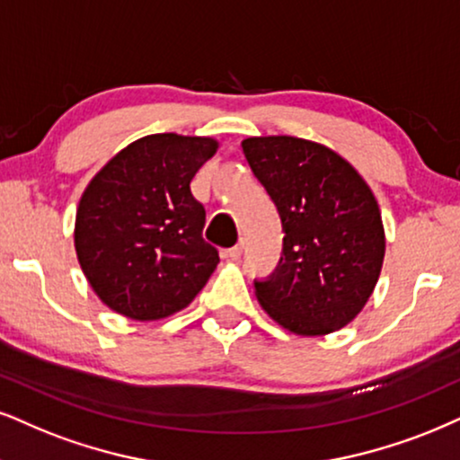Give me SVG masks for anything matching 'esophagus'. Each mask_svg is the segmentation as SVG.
<instances>
[{
    "label": "esophagus",
    "mask_w": 460,
    "mask_h": 460,
    "mask_svg": "<svg viewBox=\"0 0 460 460\" xmlns=\"http://www.w3.org/2000/svg\"><path fill=\"white\" fill-rule=\"evenodd\" d=\"M242 252H243V242H237L234 248H229V250H226V257H229L231 261H240Z\"/></svg>",
    "instance_id": "esophagus-1"
}]
</instances>
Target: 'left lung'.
I'll return each instance as SVG.
<instances>
[{"mask_svg":"<svg viewBox=\"0 0 460 460\" xmlns=\"http://www.w3.org/2000/svg\"><path fill=\"white\" fill-rule=\"evenodd\" d=\"M242 150L284 231L276 271L254 280L259 304L290 333L314 337L346 327L374 293L386 250L367 182L310 139L246 137Z\"/></svg>","mask_w":460,"mask_h":460,"instance_id":"left-lung-1","label":"left lung"}]
</instances>
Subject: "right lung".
<instances>
[{"label":"right lung","instance_id":"1","mask_svg":"<svg viewBox=\"0 0 460 460\" xmlns=\"http://www.w3.org/2000/svg\"><path fill=\"white\" fill-rule=\"evenodd\" d=\"M214 137L155 133L112 156L80 197L74 246L95 295L131 321L184 310L218 265L190 180Z\"/></svg>","mask_w":460,"mask_h":460}]
</instances>
